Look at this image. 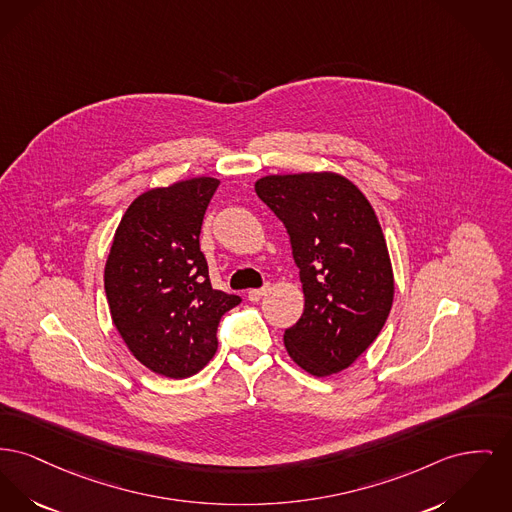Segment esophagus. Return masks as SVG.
Wrapping results in <instances>:
<instances>
[{
    "label": "esophagus",
    "instance_id": "34e87169",
    "mask_svg": "<svg viewBox=\"0 0 512 512\" xmlns=\"http://www.w3.org/2000/svg\"><path fill=\"white\" fill-rule=\"evenodd\" d=\"M267 292H269V286H265V288H255V290H249V292H247V298H249V301H261L267 296Z\"/></svg>",
    "mask_w": 512,
    "mask_h": 512
}]
</instances>
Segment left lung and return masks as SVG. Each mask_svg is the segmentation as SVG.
I'll return each mask as SVG.
<instances>
[{
  "mask_svg": "<svg viewBox=\"0 0 512 512\" xmlns=\"http://www.w3.org/2000/svg\"><path fill=\"white\" fill-rule=\"evenodd\" d=\"M255 193L284 222L300 269L305 303L284 332L288 356L315 377L348 369L379 336L394 298L377 214L336 172L263 176Z\"/></svg>",
  "mask_w": 512,
  "mask_h": 512,
  "instance_id": "8db88e82",
  "label": "left lung"
}]
</instances>
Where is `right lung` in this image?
<instances>
[{"label": "right lung", "instance_id": "1", "mask_svg": "<svg viewBox=\"0 0 512 512\" xmlns=\"http://www.w3.org/2000/svg\"><path fill=\"white\" fill-rule=\"evenodd\" d=\"M220 181L152 187L123 212L104 267V290L125 346L154 373L185 379L212 360L220 317L238 296L212 290L199 247Z\"/></svg>", "mask_w": 512, "mask_h": 512}]
</instances>
